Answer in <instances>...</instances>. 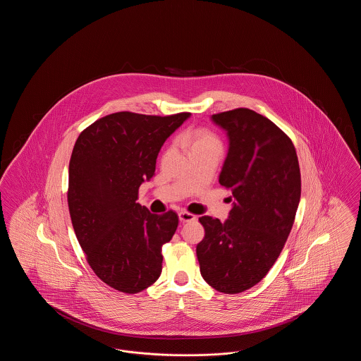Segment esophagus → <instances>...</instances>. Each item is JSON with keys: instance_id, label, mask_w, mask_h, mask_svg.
<instances>
[{"instance_id": "34e87169", "label": "esophagus", "mask_w": 361, "mask_h": 361, "mask_svg": "<svg viewBox=\"0 0 361 361\" xmlns=\"http://www.w3.org/2000/svg\"><path fill=\"white\" fill-rule=\"evenodd\" d=\"M178 219L181 224H187V222H192V221H196V215L187 212V211H181L178 214Z\"/></svg>"}]
</instances>
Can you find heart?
I'll list each match as a JSON object with an SVG mask.
<instances>
[{
  "label": "heart",
  "mask_w": 361,
  "mask_h": 361,
  "mask_svg": "<svg viewBox=\"0 0 361 361\" xmlns=\"http://www.w3.org/2000/svg\"><path fill=\"white\" fill-rule=\"evenodd\" d=\"M181 142H184L190 150V154L202 153V152H222V142L214 133L208 131L206 128H190L180 137Z\"/></svg>",
  "instance_id": "1"
}]
</instances>
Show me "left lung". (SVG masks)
I'll return each instance as SVG.
<instances>
[{
    "mask_svg": "<svg viewBox=\"0 0 361 361\" xmlns=\"http://www.w3.org/2000/svg\"><path fill=\"white\" fill-rule=\"evenodd\" d=\"M212 121L228 137L219 183L234 203L224 222L199 218L206 234L196 255L212 288L240 293L265 277L286 245L300 200V169L291 139L268 118L237 108Z\"/></svg>",
    "mask_w": 361,
    "mask_h": 361,
    "instance_id": "obj_1",
    "label": "left lung"
}]
</instances>
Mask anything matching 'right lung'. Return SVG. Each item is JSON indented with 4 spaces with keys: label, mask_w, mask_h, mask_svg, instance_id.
<instances>
[{
    "label": "right lung",
    "mask_w": 361,
    "mask_h": 361,
    "mask_svg": "<svg viewBox=\"0 0 361 361\" xmlns=\"http://www.w3.org/2000/svg\"><path fill=\"white\" fill-rule=\"evenodd\" d=\"M128 111L92 123L75 140L69 164L68 204L75 237L96 276L109 287L137 293L162 271V245L178 226L174 211L152 214L137 190L155 172L165 140L189 118Z\"/></svg>",
    "instance_id": "add662e5"
}]
</instances>
